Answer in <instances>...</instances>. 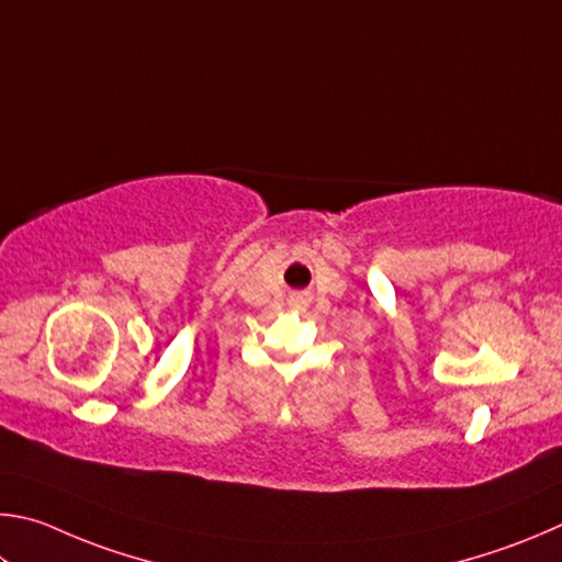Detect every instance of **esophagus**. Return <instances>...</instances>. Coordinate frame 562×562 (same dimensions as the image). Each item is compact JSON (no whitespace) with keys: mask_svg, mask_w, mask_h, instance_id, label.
<instances>
[{"mask_svg":"<svg viewBox=\"0 0 562 562\" xmlns=\"http://www.w3.org/2000/svg\"><path fill=\"white\" fill-rule=\"evenodd\" d=\"M308 301H311L308 291H299V293H293V296H291V303H293V306H296V308H306Z\"/></svg>","mask_w":562,"mask_h":562,"instance_id":"obj_1","label":"esophagus"}]
</instances>
